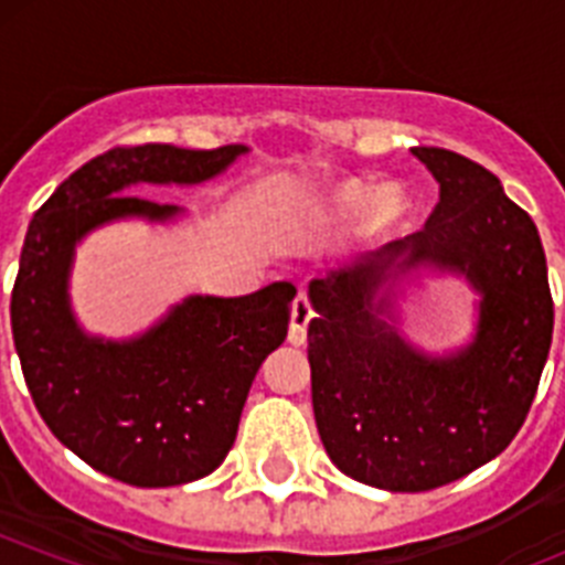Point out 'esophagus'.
Wrapping results in <instances>:
<instances>
[{"mask_svg":"<svg viewBox=\"0 0 565 565\" xmlns=\"http://www.w3.org/2000/svg\"><path fill=\"white\" fill-rule=\"evenodd\" d=\"M311 317H313L311 299H308L306 294H299V297L294 299V306H291V331H288V342L306 344L308 322H311Z\"/></svg>","mask_w":565,"mask_h":565,"instance_id":"1","label":"esophagus"}]
</instances>
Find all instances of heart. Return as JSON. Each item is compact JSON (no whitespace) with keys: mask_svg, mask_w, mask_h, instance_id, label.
<instances>
[{"mask_svg":"<svg viewBox=\"0 0 565 565\" xmlns=\"http://www.w3.org/2000/svg\"><path fill=\"white\" fill-rule=\"evenodd\" d=\"M364 194H367V192H364V186H344L342 192H339V201H342V206H356ZM402 209H404L402 198H398L393 189H384V192L373 194L371 209H367V217H371V223L376 228L391 226L393 221H398Z\"/></svg>","mask_w":565,"mask_h":565,"instance_id":"b5f03b06","label":"heart"}]
</instances>
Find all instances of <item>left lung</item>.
I'll return each mask as SVG.
<instances>
[{
  "instance_id": "obj_1",
  "label": "left lung",
  "mask_w": 565,
  "mask_h": 565,
  "mask_svg": "<svg viewBox=\"0 0 565 565\" xmlns=\"http://www.w3.org/2000/svg\"><path fill=\"white\" fill-rule=\"evenodd\" d=\"M441 186L422 232L311 279L308 326L317 430L344 476L427 492L501 456L526 422L552 348L555 306L541 234L501 181L463 154L413 149ZM416 265L463 273L482 294L472 345L427 358L377 297Z\"/></svg>"
}]
</instances>
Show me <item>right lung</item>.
I'll list each match as a JSON object with an SVG mask.
<instances>
[{
	"mask_svg": "<svg viewBox=\"0 0 565 565\" xmlns=\"http://www.w3.org/2000/svg\"><path fill=\"white\" fill-rule=\"evenodd\" d=\"M239 143L115 147L50 194L24 234L10 328L24 382L50 433L82 461L132 487H174L221 467L259 364L286 342L291 282L246 297H189L127 342L87 337L70 311L76 243L121 217L169 221L178 206L124 194L135 183H203Z\"/></svg>",
	"mask_w": 565,
	"mask_h": 565,
	"instance_id": "1",
	"label": "right lung"
}]
</instances>
